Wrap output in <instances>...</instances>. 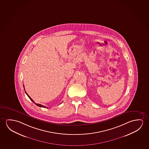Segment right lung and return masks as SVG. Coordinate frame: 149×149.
Masks as SVG:
<instances>
[{"mask_svg":"<svg viewBox=\"0 0 149 149\" xmlns=\"http://www.w3.org/2000/svg\"><path fill=\"white\" fill-rule=\"evenodd\" d=\"M24 90H25V88H24ZM26 93V94L27 95V96L29 97V98L30 99V100L31 101H32V102H33V103L36 105L38 106H39V107H43V108H48V107H46V106H44L42 105H41V104H37V103H35V102H34V101H33V100H32L31 97H30V96H29V95L26 93V92L25 91Z\"/></svg>","mask_w":149,"mask_h":149,"instance_id":"right-lung-1","label":"right lung"}]
</instances>
